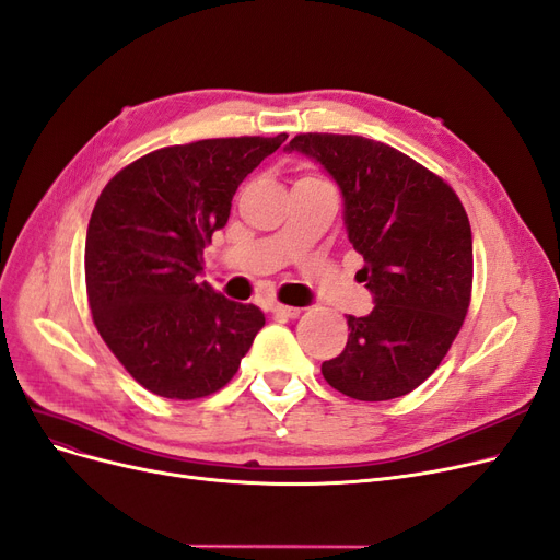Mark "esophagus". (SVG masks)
I'll use <instances>...</instances> for the list:
<instances>
[{"label": "esophagus", "mask_w": 560, "mask_h": 560, "mask_svg": "<svg viewBox=\"0 0 560 560\" xmlns=\"http://www.w3.org/2000/svg\"><path fill=\"white\" fill-rule=\"evenodd\" d=\"M273 315L276 317H287V319H294V317H299L301 315V307H294V305H282V303H276L273 307Z\"/></svg>", "instance_id": "34e87169"}]
</instances>
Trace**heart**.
Segmentation results:
<instances>
[{
    "label": "heart",
    "mask_w": 560,
    "mask_h": 560,
    "mask_svg": "<svg viewBox=\"0 0 560 560\" xmlns=\"http://www.w3.org/2000/svg\"><path fill=\"white\" fill-rule=\"evenodd\" d=\"M301 180H322V178H317V176H303Z\"/></svg>",
    "instance_id": "obj_1"
}]
</instances>
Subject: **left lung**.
Segmentation results:
<instances>
[{"mask_svg":"<svg viewBox=\"0 0 560 560\" xmlns=\"http://www.w3.org/2000/svg\"><path fill=\"white\" fill-rule=\"evenodd\" d=\"M287 150L322 164L342 191L357 273L375 307L347 317L345 350L322 375L357 400L410 394L445 359L472 292L464 203L433 171L396 148L350 133H299Z\"/></svg>","mask_w":560,"mask_h":560,"instance_id":"left-lung-1","label":"left lung"}]
</instances>
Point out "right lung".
Instances as JSON below:
<instances>
[{"instance_id": "add662e5", "label": "right lung", "mask_w": 560, "mask_h": 560, "mask_svg": "<svg viewBox=\"0 0 560 560\" xmlns=\"http://www.w3.org/2000/svg\"><path fill=\"white\" fill-rule=\"evenodd\" d=\"M284 139L162 148L115 173L96 199L85 238L92 319L148 392L176 400L220 392L266 324L257 305L224 299L199 276L238 185Z\"/></svg>"}]
</instances>
